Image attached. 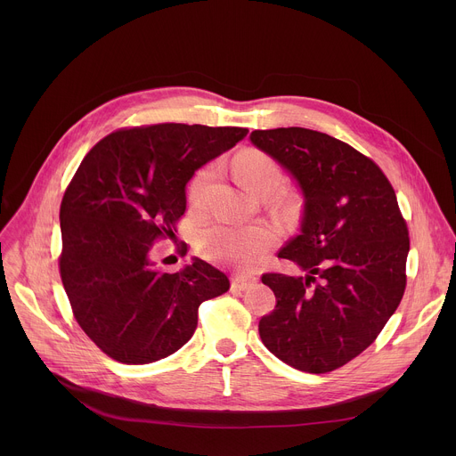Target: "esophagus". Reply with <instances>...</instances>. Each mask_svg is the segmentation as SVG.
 Returning <instances> with one entry per match:
<instances>
[{
    "instance_id": "obj_1",
    "label": "esophagus",
    "mask_w": 456,
    "mask_h": 456,
    "mask_svg": "<svg viewBox=\"0 0 456 456\" xmlns=\"http://www.w3.org/2000/svg\"><path fill=\"white\" fill-rule=\"evenodd\" d=\"M256 283V278L250 276H234L231 281V289L232 290H247L248 287H252Z\"/></svg>"
}]
</instances>
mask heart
<instances>
[{"instance_id":"b5f03b06","label":"heart","mask_w":456,"mask_h":456,"mask_svg":"<svg viewBox=\"0 0 456 456\" xmlns=\"http://www.w3.org/2000/svg\"><path fill=\"white\" fill-rule=\"evenodd\" d=\"M234 169L240 183L256 197L265 191L274 192L281 185L280 167L264 153L248 151L240 155L234 162ZM213 173V167H206L192 178L189 185V199L192 202H199L202 199ZM276 240V231L264 224L245 227L218 224L200 234V250L211 262L250 269L262 262L269 248L274 247Z\"/></svg>"}]
</instances>
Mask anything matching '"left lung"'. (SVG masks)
Wrapping results in <instances>:
<instances>
[{
    "instance_id": "1",
    "label": "left lung",
    "mask_w": 456,
    "mask_h": 456,
    "mask_svg": "<svg viewBox=\"0 0 456 456\" xmlns=\"http://www.w3.org/2000/svg\"><path fill=\"white\" fill-rule=\"evenodd\" d=\"M248 139L303 197L299 234L278 256L305 276L264 274L276 308L259 338L292 368L332 371L375 341L403 299L410 238L395 191L375 162L327 134L292 126Z\"/></svg>"
}]
</instances>
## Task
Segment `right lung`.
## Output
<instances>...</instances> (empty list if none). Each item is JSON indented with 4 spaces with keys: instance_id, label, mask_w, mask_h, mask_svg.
I'll return each instance as SVG.
<instances>
[{
    "instance_id": "add662e5",
    "label": "right lung",
    "mask_w": 456,
    "mask_h": 456,
    "mask_svg": "<svg viewBox=\"0 0 456 456\" xmlns=\"http://www.w3.org/2000/svg\"><path fill=\"white\" fill-rule=\"evenodd\" d=\"M247 134L173 122L122 129L76 171L59 211L61 280L85 334L115 361L148 364L175 354L197 330L200 303L229 290L227 276L204 259L166 273L151 248L185 213L194 171Z\"/></svg>"
}]
</instances>
